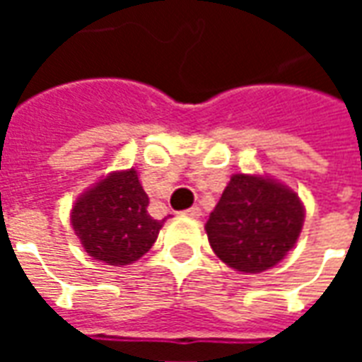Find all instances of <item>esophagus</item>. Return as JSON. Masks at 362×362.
I'll return each mask as SVG.
<instances>
[{
  "mask_svg": "<svg viewBox=\"0 0 362 362\" xmlns=\"http://www.w3.org/2000/svg\"><path fill=\"white\" fill-rule=\"evenodd\" d=\"M184 215H188V217H192V219H197L199 215H202V209L197 207V205H194V207H189V209H186V211H182Z\"/></svg>",
  "mask_w": 362,
  "mask_h": 362,
  "instance_id": "1",
  "label": "esophagus"
}]
</instances>
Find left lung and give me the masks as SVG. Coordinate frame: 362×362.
I'll return each instance as SVG.
<instances>
[{
	"mask_svg": "<svg viewBox=\"0 0 362 362\" xmlns=\"http://www.w3.org/2000/svg\"><path fill=\"white\" fill-rule=\"evenodd\" d=\"M304 207L293 189L269 178L235 174L205 225L213 252L243 273L266 272L300 235Z\"/></svg>",
	"mask_w": 362,
	"mask_h": 362,
	"instance_id": "1",
	"label": "left lung"
}]
</instances>
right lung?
Masks as SVG:
<instances>
[{
	"label": "right lung",
	"instance_id": "right-lung-1",
	"mask_svg": "<svg viewBox=\"0 0 362 362\" xmlns=\"http://www.w3.org/2000/svg\"><path fill=\"white\" fill-rule=\"evenodd\" d=\"M149 197L134 168L114 173L85 192L71 209V225L89 256L127 266L149 252L163 221L147 213Z\"/></svg>",
	"mask_w": 362,
	"mask_h": 362
}]
</instances>
